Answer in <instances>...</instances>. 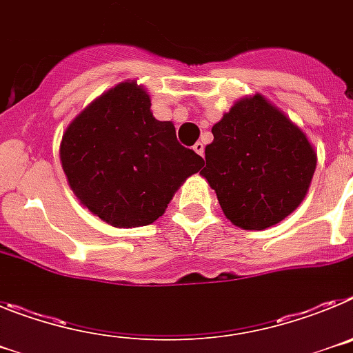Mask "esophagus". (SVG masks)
I'll return each mask as SVG.
<instances>
[{
    "label": "esophagus",
    "instance_id": "1",
    "mask_svg": "<svg viewBox=\"0 0 353 353\" xmlns=\"http://www.w3.org/2000/svg\"><path fill=\"white\" fill-rule=\"evenodd\" d=\"M192 148H194V152H196V154H198V155H201V157H203V154H205V145H203V143H201V141H198V143H196L194 146H192Z\"/></svg>",
    "mask_w": 353,
    "mask_h": 353
}]
</instances>
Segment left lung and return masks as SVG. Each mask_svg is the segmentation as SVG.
Instances as JSON below:
<instances>
[{
	"label": "left lung",
	"instance_id": "1",
	"mask_svg": "<svg viewBox=\"0 0 353 353\" xmlns=\"http://www.w3.org/2000/svg\"><path fill=\"white\" fill-rule=\"evenodd\" d=\"M199 171L224 215L244 230L281 223L307 194L316 154L305 134L265 97L240 99L214 127Z\"/></svg>",
	"mask_w": 353,
	"mask_h": 353
}]
</instances>
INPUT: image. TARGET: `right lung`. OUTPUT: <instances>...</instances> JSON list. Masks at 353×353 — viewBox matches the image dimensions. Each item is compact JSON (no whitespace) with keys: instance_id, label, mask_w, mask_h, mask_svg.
<instances>
[{"instance_id":"obj_1","label":"right lung","mask_w":353,"mask_h":353,"mask_svg":"<svg viewBox=\"0 0 353 353\" xmlns=\"http://www.w3.org/2000/svg\"><path fill=\"white\" fill-rule=\"evenodd\" d=\"M150 95L130 81L102 93L67 127L61 168L81 203L111 226L157 221L203 159L155 120Z\"/></svg>"}]
</instances>
